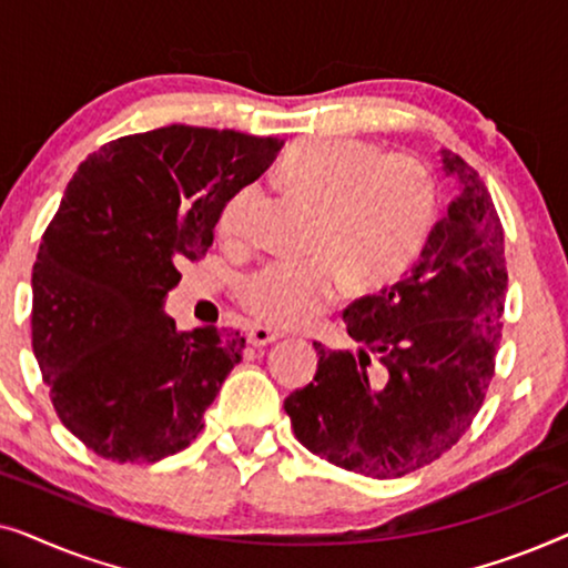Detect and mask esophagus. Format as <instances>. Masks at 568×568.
Instances as JSON below:
<instances>
[{
	"label": "esophagus",
	"instance_id": "obj_1",
	"mask_svg": "<svg viewBox=\"0 0 568 568\" xmlns=\"http://www.w3.org/2000/svg\"><path fill=\"white\" fill-rule=\"evenodd\" d=\"M278 338H282V333L271 331V328H266V325H251V328H247V344H253V346H268Z\"/></svg>",
	"mask_w": 568,
	"mask_h": 568
}]
</instances>
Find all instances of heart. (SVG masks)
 Returning <instances> with one entry per match:
<instances>
[{"mask_svg":"<svg viewBox=\"0 0 568 568\" xmlns=\"http://www.w3.org/2000/svg\"><path fill=\"white\" fill-rule=\"evenodd\" d=\"M284 183L317 204L310 255L284 258L258 271L243 292L255 321L274 328L313 323L346 284H385L422 251L437 189L429 168L403 152L383 154L356 139H305L278 165ZM255 189L245 185L224 204V237H245Z\"/></svg>","mask_w":568,"mask_h":568,"instance_id":"obj_1","label":"heart"}]
</instances>
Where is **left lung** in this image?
Returning <instances> with one entry per match:
<instances>
[{
	"instance_id": "obj_1",
	"label": "left lung",
	"mask_w": 568,
	"mask_h": 568,
	"mask_svg": "<svg viewBox=\"0 0 568 568\" xmlns=\"http://www.w3.org/2000/svg\"><path fill=\"white\" fill-rule=\"evenodd\" d=\"M460 193L400 282L344 310L356 352L315 344L317 372L284 400L310 453L400 478L453 449L494 377L507 300L504 230L476 170L442 150Z\"/></svg>"
}]
</instances>
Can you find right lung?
Masks as SVG:
<instances>
[{
  "mask_svg": "<svg viewBox=\"0 0 568 568\" xmlns=\"http://www.w3.org/2000/svg\"><path fill=\"white\" fill-rule=\"evenodd\" d=\"M274 136L173 126L121 136L69 181L33 266V352L61 424L105 460L158 463L204 429L237 331H178V266L214 243L227 201L282 150Z\"/></svg>",
  "mask_w": 568,
  "mask_h": 568,
  "instance_id": "obj_1",
  "label": "right lung"
}]
</instances>
